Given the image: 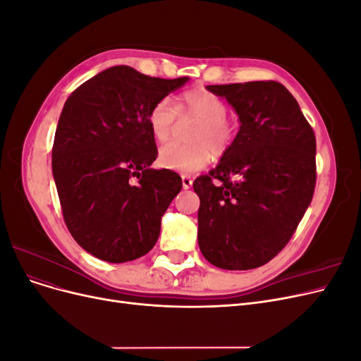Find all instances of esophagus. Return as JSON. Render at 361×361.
I'll return each mask as SVG.
<instances>
[{
  "label": "esophagus",
  "mask_w": 361,
  "mask_h": 361,
  "mask_svg": "<svg viewBox=\"0 0 361 361\" xmlns=\"http://www.w3.org/2000/svg\"><path fill=\"white\" fill-rule=\"evenodd\" d=\"M191 185H192L191 176H188V174H182V188L183 190H190Z\"/></svg>",
  "instance_id": "esophagus-1"
}]
</instances>
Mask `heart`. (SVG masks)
<instances>
[{"label":"heart","mask_w":361,"mask_h":361,"mask_svg":"<svg viewBox=\"0 0 361 361\" xmlns=\"http://www.w3.org/2000/svg\"><path fill=\"white\" fill-rule=\"evenodd\" d=\"M178 114L194 117L199 125L191 134L192 145L167 143L158 152V162L164 169L180 173L199 171L211 162L212 157H221L231 149L238 133L233 118L227 117V104L212 92L194 89L182 93L176 108L167 99H159L150 108L147 122L157 141L169 140Z\"/></svg>","instance_id":"obj_1"}]
</instances>
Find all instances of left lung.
Wrapping results in <instances>:
<instances>
[{"instance_id":"left-lung-1","label":"left lung","mask_w":361,"mask_h":361,"mask_svg":"<svg viewBox=\"0 0 361 361\" xmlns=\"http://www.w3.org/2000/svg\"><path fill=\"white\" fill-rule=\"evenodd\" d=\"M206 89L232 105L239 130L209 176L192 183L200 199L199 247L221 269L259 268L289 243L312 202L313 129L280 82Z\"/></svg>"}]
</instances>
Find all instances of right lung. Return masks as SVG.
<instances>
[{"label":"right lung","instance_id":"obj_1","mask_svg":"<svg viewBox=\"0 0 361 361\" xmlns=\"http://www.w3.org/2000/svg\"><path fill=\"white\" fill-rule=\"evenodd\" d=\"M188 80L114 66L68 97L54 138L52 174L64 221L87 253L123 264L157 244L182 179L150 167L158 150L147 116Z\"/></svg>","mask_w":361,"mask_h":361}]
</instances>
